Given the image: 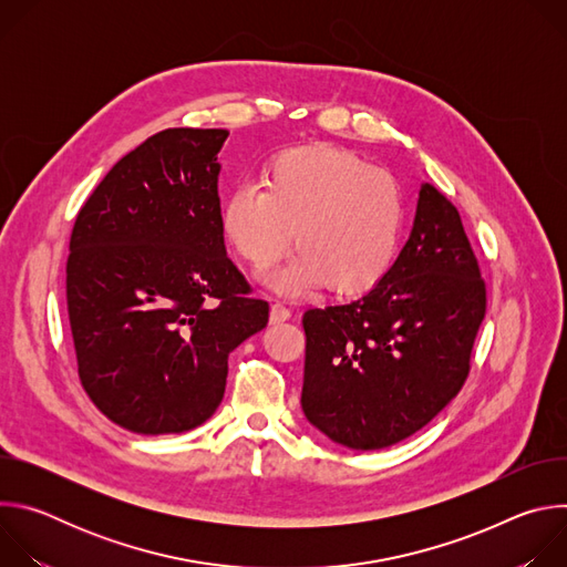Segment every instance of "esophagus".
Wrapping results in <instances>:
<instances>
[{"label":"esophagus","instance_id":"obj_1","mask_svg":"<svg viewBox=\"0 0 567 567\" xmlns=\"http://www.w3.org/2000/svg\"><path fill=\"white\" fill-rule=\"evenodd\" d=\"M289 318H291V311H289L282 302H274V305H271L269 320L274 322V326H276V322H285V320H289Z\"/></svg>","mask_w":567,"mask_h":567}]
</instances>
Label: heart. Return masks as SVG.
Here are the masks:
<instances>
[{"mask_svg": "<svg viewBox=\"0 0 567 567\" xmlns=\"http://www.w3.org/2000/svg\"><path fill=\"white\" fill-rule=\"evenodd\" d=\"M262 188L239 186L221 206V230L256 271L298 254L269 278L280 293L328 287L339 296L372 291L392 269L406 199L392 175L332 145L285 150L262 171Z\"/></svg>", "mask_w": 567, "mask_h": 567, "instance_id": "b5f03b06", "label": "heart"}]
</instances>
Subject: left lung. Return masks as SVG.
Masks as SVG:
<instances>
[{
	"instance_id": "left-lung-1",
	"label": "left lung",
	"mask_w": 567,
	"mask_h": 567,
	"mask_svg": "<svg viewBox=\"0 0 567 567\" xmlns=\"http://www.w3.org/2000/svg\"><path fill=\"white\" fill-rule=\"evenodd\" d=\"M484 311L487 285L460 213L422 184L390 274L359 300L305 311V417L354 451L411 437L464 385Z\"/></svg>"
}]
</instances>
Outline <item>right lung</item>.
I'll use <instances>...</instances> for the list:
<instances>
[{"label": "right lung", "mask_w": 567, "mask_h": 567, "mask_svg": "<svg viewBox=\"0 0 567 567\" xmlns=\"http://www.w3.org/2000/svg\"><path fill=\"white\" fill-rule=\"evenodd\" d=\"M226 130L145 138L80 208L66 260L78 377L96 409L138 435L204 424L228 354L267 328L269 302L228 260L217 195Z\"/></svg>", "instance_id": "obj_1"}]
</instances>
